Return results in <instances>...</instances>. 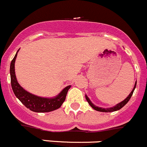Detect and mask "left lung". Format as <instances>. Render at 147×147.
Listing matches in <instances>:
<instances>
[{
	"instance_id": "1",
	"label": "left lung",
	"mask_w": 147,
	"mask_h": 147,
	"mask_svg": "<svg viewBox=\"0 0 147 147\" xmlns=\"http://www.w3.org/2000/svg\"><path fill=\"white\" fill-rule=\"evenodd\" d=\"M136 82H135V85H134V89L132 90V91L130 92V94L128 95L127 98H126V99L124 100L121 101V102L118 103L117 105H116L115 106H113V107H111V108H100V107L96 106V105H94V104L92 103V102H91L90 100L89 99V98H88V97L86 95H85V98H86L87 101H88V102L89 103V105H90V106L92 107V108H93L94 110H95V111H100V112H113V111H119V110H120L121 108H123V107L124 106V105H126V104L128 102H129V100H130L131 97L132 95H133V92H134V91L135 88H136Z\"/></svg>"
}]
</instances>
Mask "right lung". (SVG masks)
Listing matches in <instances>:
<instances>
[{
    "mask_svg": "<svg viewBox=\"0 0 147 147\" xmlns=\"http://www.w3.org/2000/svg\"><path fill=\"white\" fill-rule=\"evenodd\" d=\"M18 49L15 57L12 59L10 66L11 74V83L13 91L16 98L29 110L36 113H47L50 112L60 108L66 98L68 90L71 85H68L64 88L55 98H42L37 95H33L27 92L18 84L15 74V62L16 59Z\"/></svg>",
    "mask_w": 147,
    "mask_h": 147,
    "instance_id": "1",
    "label": "right lung"
}]
</instances>
